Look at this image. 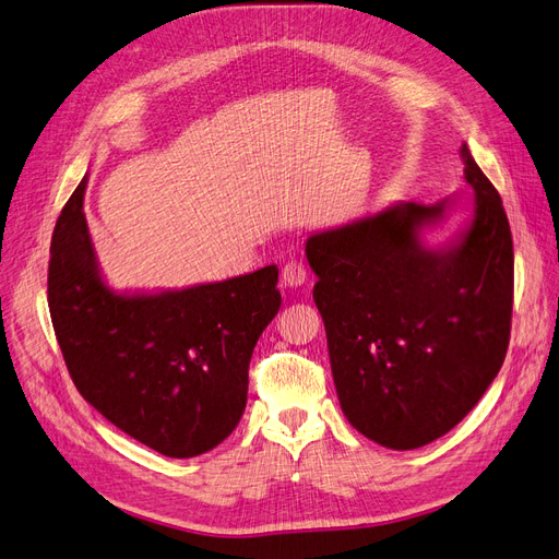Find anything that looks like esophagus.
Returning <instances> with one entry per match:
<instances>
[{"mask_svg": "<svg viewBox=\"0 0 559 559\" xmlns=\"http://www.w3.org/2000/svg\"><path fill=\"white\" fill-rule=\"evenodd\" d=\"M284 286H302L307 282V267L300 261H288L282 267Z\"/></svg>", "mask_w": 559, "mask_h": 559, "instance_id": "esophagus-1", "label": "esophagus"}]
</instances>
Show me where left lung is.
Listing matches in <instances>:
<instances>
[{
    "instance_id": "obj_1",
    "label": "left lung",
    "mask_w": 559,
    "mask_h": 559,
    "mask_svg": "<svg viewBox=\"0 0 559 559\" xmlns=\"http://www.w3.org/2000/svg\"><path fill=\"white\" fill-rule=\"evenodd\" d=\"M460 157L474 215L447 245L428 247L423 230L444 222L455 199L400 201L305 242L340 407L360 435L395 451L455 428L509 349V219L467 145Z\"/></svg>"
}]
</instances>
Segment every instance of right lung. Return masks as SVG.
Returning a JSON list of instances; mask_svg holds the SVG:
<instances>
[{"label": "right lung", "mask_w": 559, "mask_h": 559, "mask_svg": "<svg viewBox=\"0 0 559 559\" xmlns=\"http://www.w3.org/2000/svg\"><path fill=\"white\" fill-rule=\"evenodd\" d=\"M87 178L52 230L48 307L75 389L141 444L194 457L236 430L249 360L282 305L277 265L159 294H115L83 213Z\"/></svg>", "instance_id": "add662e5"}]
</instances>
